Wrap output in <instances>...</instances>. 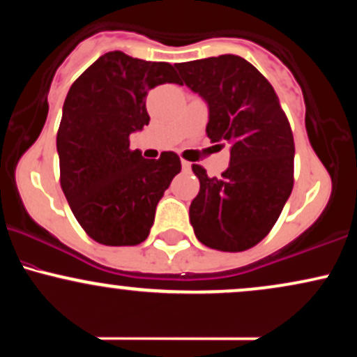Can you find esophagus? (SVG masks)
Masks as SVG:
<instances>
[{"label": "esophagus", "instance_id": "1", "mask_svg": "<svg viewBox=\"0 0 357 357\" xmlns=\"http://www.w3.org/2000/svg\"><path fill=\"white\" fill-rule=\"evenodd\" d=\"M181 167H183L184 173H191V162H188V161H181Z\"/></svg>", "mask_w": 357, "mask_h": 357}]
</instances>
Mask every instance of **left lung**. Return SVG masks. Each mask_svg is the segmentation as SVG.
I'll return each instance as SVG.
<instances>
[{
    "label": "left lung",
    "mask_w": 357,
    "mask_h": 357,
    "mask_svg": "<svg viewBox=\"0 0 357 357\" xmlns=\"http://www.w3.org/2000/svg\"><path fill=\"white\" fill-rule=\"evenodd\" d=\"M208 105L206 134L230 144V166L208 178L192 165L199 192L191 202L196 238L221 252H243L267 236L294 186V136L270 82L238 55L174 65Z\"/></svg>",
    "instance_id": "1"
}]
</instances>
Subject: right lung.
I'll list each match as a JSON object with an SVG mask.
<instances>
[{
  "mask_svg": "<svg viewBox=\"0 0 357 357\" xmlns=\"http://www.w3.org/2000/svg\"><path fill=\"white\" fill-rule=\"evenodd\" d=\"M179 84L173 65L102 55L68 90L56 134L60 184L80 227L109 247L137 245L149 235L155 206L181 171L174 153L144 159L129 136L149 124L146 96Z\"/></svg>",
  "mask_w": 357,
  "mask_h": 357,
  "instance_id": "add662e5",
  "label": "right lung"
}]
</instances>
